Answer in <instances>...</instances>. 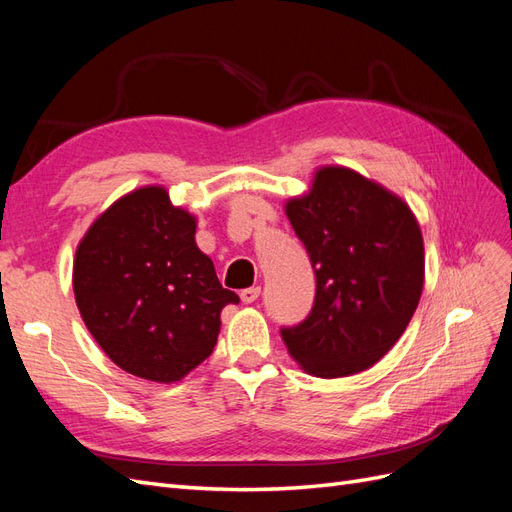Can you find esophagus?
<instances>
[{"label": "esophagus", "mask_w": 512, "mask_h": 512, "mask_svg": "<svg viewBox=\"0 0 512 512\" xmlns=\"http://www.w3.org/2000/svg\"><path fill=\"white\" fill-rule=\"evenodd\" d=\"M258 297H260V286H252V288L241 290V301L243 303H254Z\"/></svg>", "instance_id": "34e87169"}]
</instances>
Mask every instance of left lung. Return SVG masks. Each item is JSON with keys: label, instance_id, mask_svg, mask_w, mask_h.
Instances as JSON below:
<instances>
[{"label": "left lung", "instance_id": "obj_1", "mask_svg": "<svg viewBox=\"0 0 512 512\" xmlns=\"http://www.w3.org/2000/svg\"><path fill=\"white\" fill-rule=\"evenodd\" d=\"M286 215L312 260L316 299L282 329L284 344L307 374H359L397 344L421 301V226L397 194L346 166L318 168Z\"/></svg>", "mask_w": 512, "mask_h": 512}]
</instances>
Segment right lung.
<instances>
[{
	"mask_svg": "<svg viewBox=\"0 0 512 512\" xmlns=\"http://www.w3.org/2000/svg\"><path fill=\"white\" fill-rule=\"evenodd\" d=\"M196 218L162 185L121 196L76 247L72 288L89 333L117 367L179 382L213 352L220 314L239 303L196 245Z\"/></svg>",
	"mask_w": 512,
	"mask_h": 512,
	"instance_id": "obj_1",
	"label": "right lung"
}]
</instances>
